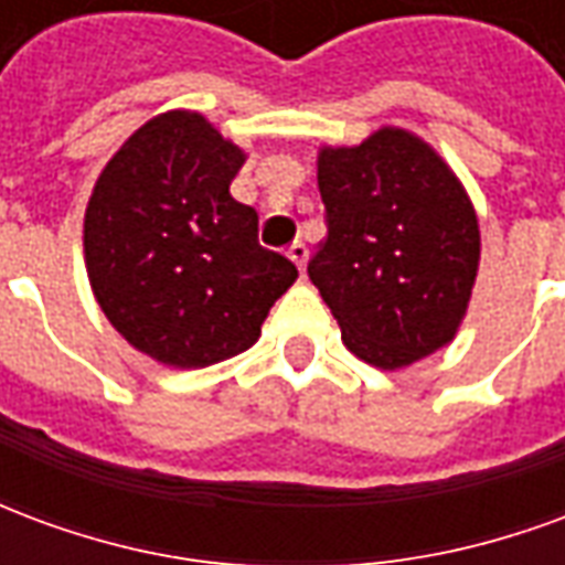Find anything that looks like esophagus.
Instances as JSON below:
<instances>
[{"label":"esophagus","mask_w":565,"mask_h":565,"mask_svg":"<svg viewBox=\"0 0 565 565\" xmlns=\"http://www.w3.org/2000/svg\"><path fill=\"white\" fill-rule=\"evenodd\" d=\"M287 257L294 259L299 271H306V263H308V245L306 242H294V245L287 247Z\"/></svg>","instance_id":"1"}]
</instances>
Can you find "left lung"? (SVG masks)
<instances>
[{
	"instance_id": "left-lung-1",
	"label": "left lung",
	"mask_w": 565,
	"mask_h": 565,
	"mask_svg": "<svg viewBox=\"0 0 565 565\" xmlns=\"http://www.w3.org/2000/svg\"><path fill=\"white\" fill-rule=\"evenodd\" d=\"M327 242L308 263L348 351L379 369L448 344L472 296L481 235L472 202L436 150L405 129L323 148Z\"/></svg>"
}]
</instances>
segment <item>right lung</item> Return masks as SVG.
I'll return each mask as SVG.
<instances>
[{
  "label": "right lung",
  "mask_w": 565,
  "mask_h": 565,
  "mask_svg": "<svg viewBox=\"0 0 565 565\" xmlns=\"http://www.w3.org/2000/svg\"><path fill=\"white\" fill-rule=\"evenodd\" d=\"M242 162L205 117L166 111L129 136L93 186L84 254L96 302L166 366L247 351L299 275L259 245L257 211L230 196Z\"/></svg>",
  "instance_id": "right-lung-1"
}]
</instances>
